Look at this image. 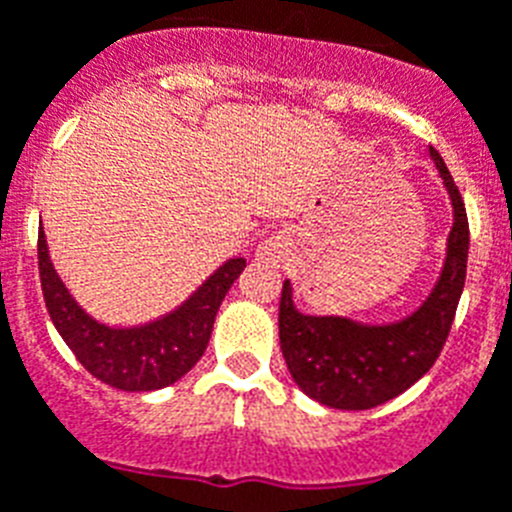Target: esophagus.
I'll list each match as a JSON object with an SVG mask.
<instances>
[{
	"label": "esophagus",
	"instance_id": "34e87169",
	"mask_svg": "<svg viewBox=\"0 0 512 512\" xmlns=\"http://www.w3.org/2000/svg\"><path fill=\"white\" fill-rule=\"evenodd\" d=\"M290 246V238H287L285 230H277L274 235H269L266 240H261L259 248H256V259L259 261H280L287 253Z\"/></svg>",
	"mask_w": 512,
	"mask_h": 512
}]
</instances>
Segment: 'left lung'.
<instances>
[{
  "label": "left lung",
  "instance_id": "8db88e82",
  "mask_svg": "<svg viewBox=\"0 0 512 512\" xmlns=\"http://www.w3.org/2000/svg\"><path fill=\"white\" fill-rule=\"evenodd\" d=\"M429 156L450 198L453 225L437 282L411 314L392 322L311 316L295 308L290 280L282 285V356L293 382L316 403L337 411L377 408L424 377L445 345L466 282L468 217L445 159L432 146Z\"/></svg>",
  "mask_w": 512,
  "mask_h": 512
}]
</instances>
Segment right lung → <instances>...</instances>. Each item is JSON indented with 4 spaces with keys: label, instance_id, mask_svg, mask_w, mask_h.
<instances>
[{
    "label": "right lung",
    "instance_id": "1",
    "mask_svg": "<svg viewBox=\"0 0 512 512\" xmlns=\"http://www.w3.org/2000/svg\"><path fill=\"white\" fill-rule=\"evenodd\" d=\"M246 269V259H227L175 311L138 327H109L88 314L57 274L38 232V274L54 327L96 379L125 392H154L183 379L206 353L227 290Z\"/></svg>",
    "mask_w": 512,
    "mask_h": 512
}]
</instances>
